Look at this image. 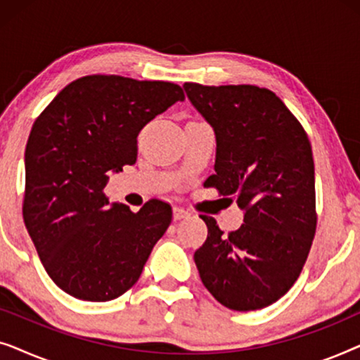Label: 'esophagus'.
<instances>
[{"mask_svg":"<svg viewBox=\"0 0 360 360\" xmlns=\"http://www.w3.org/2000/svg\"><path fill=\"white\" fill-rule=\"evenodd\" d=\"M190 216V213L186 210H184V208H179V206H175L174 208V219L175 221H179V219H185V218H188Z\"/></svg>","mask_w":360,"mask_h":360,"instance_id":"34e87169","label":"esophagus"}]
</instances>
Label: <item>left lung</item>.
I'll return each instance as SVG.
<instances>
[{
	"instance_id": "1",
	"label": "left lung",
	"mask_w": 360,
	"mask_h": 360,
	"mask_svg": "<svg viewBox=\"0 0 360 360\" xmlns=\"http://www.w3.org/2000/svg\"><path fill=\"white\" fill-rule=\"evenodd\" d=\"M184 90L214 131V175L206 181L234 195L244 213L229 236L201 216L208 238L193 255L200 278L226 308H265L298 278L316 229L308 136L267 88L185 83Z\"/></svg>"
}]
</instances>
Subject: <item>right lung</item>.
Wrapping results in <instances>:
<instances>
[{
    "label": "right lung",
    "instance_id": "obj_1",
    "mask_svg": "<svg viewBox=\"0 0 360 360\" xmlns=\"http://www.w3.org/2000/svg\"><path fill=\"white\" fill-rule=\"evenodd\" d=\"M184 100L175 83L91 75L63 88L34 122L22 216L44 269L65 293L110 302L139 280L172 208L150 200L132 213L103 190L110 172L136 162L142 127Z\"/></svg>",
    "mask_w": 360,
    "mask_h": 360
}]
</instances>
